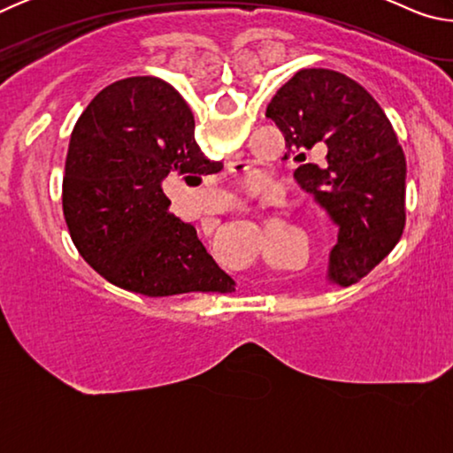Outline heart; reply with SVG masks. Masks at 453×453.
<instances>
[{"label": "heart", "instance_id": "heart-1", "mask_svg": "<svg viewBox=\"0 0 453 453\" xmlns=\"http://www.w3.org/2000/svg\"><path fill=\"white\" fill-rule=\"evenodd\" d=\"M242 183L248 191H256L259 188V183H262V175H259V173H245Z\"/></svg>", "mask_w": 453, "mask_h": 453}]
</instances>
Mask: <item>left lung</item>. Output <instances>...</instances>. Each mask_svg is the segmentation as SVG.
Returning <instances> with one entry per match:
<instances>
[{"instance_id":"left-lung-1","label":"left lung","mask_w":453,"mask_h":453,"mask_svg":"<svg viewBox=\"0 0 453 453\" xmlns=\"http://www.w3.org/2000/svg\"><path fill=\"white\" fill-rule=\"evenodd\" d=\"M265 116L286 137L300 167L297 183L337 226L327 280L351 286L400 242L405 226V156L380 104L348 75L324 67L300 70L278 89ZM318 142L328 156L308 155Z\"/></svg>"}]
</instances>
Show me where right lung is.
<instances>
[{"mask_svg": "<svg viewBox=\"0 0 453 453\" xmlns=\"http://www.w3.org/2000/svg\"><path fill=\"white\" fill-rule=\"evenodd\" d=\"M194 113L170 83L127 78L104 88L75 124L64 216L80 256L113 286L150 297L234 291L197 240L167 211L162 181L218 173L194 140Z\"/></svg>", "mask_w": 453, "mask_h": 453, "instance_id": "1", "label": "right lung"}]
</instances>
